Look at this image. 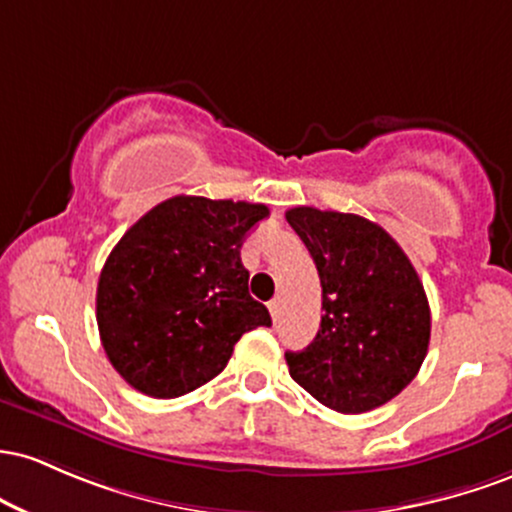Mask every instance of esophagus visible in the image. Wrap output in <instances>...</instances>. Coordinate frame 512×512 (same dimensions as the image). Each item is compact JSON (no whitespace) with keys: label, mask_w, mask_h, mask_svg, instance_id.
<instances>
[{"label":"esophagus","mask_w":512,"mask_h":512,"mask_svg":"<svg viewBox=\"0 0 512 512\" xmlns=\"http://www.w3.org/2000/svg\"><path fill=\"white\" fill-rule=\"evenodd\" d=\"M268 309H271L273 321H278L280 319V302L278 300H271V302H268Z\"/></svg>","instance_id":"34e87169"}]
</instances>
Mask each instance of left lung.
<instances>
[{"label": "left lung", "instance_id": "obj_1", "mask_svg": "<svg viewBox=\"0 0 512 512\" xmlns=\"http://www.w3.org/2000/svg\"><path fill=\"white\" fill-rule=\"evenodd\" d=\"M285 220L317 263L324 309L314 341L285 353L292 380L338 413L387 404L428 353L430 307L416 268L360 215L302 205Z\"/></svg>", "mask_w": 512, "mask_h": 512}]
</instances>
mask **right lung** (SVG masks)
Segmentation results:
<instances>
[{
	"label": "right lung",
	"mask_w": 512,
	"mask_h": 512,
	"mask_svg": "<svg viewBox=\"0 0 512 512\" xmlns=\"http://www.w3.org/2000/svg\"><path fill=\"white\" fill-rule=\"evenodd\" d=\"M263 217L261 203L176 195L123 234L103 263L96 321L130 387L154 399L193 392L225 370L246 331L271 326L239 254Z\"/></svg>",
	"instance_id": "right-lung-1"
}]
</instances>
